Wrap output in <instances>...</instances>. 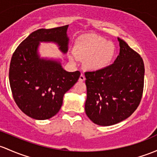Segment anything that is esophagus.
<instances>
[{
  "label": "esophagus",
  "mask_w": 157,
  "mask_h": 157,
  "mask_svg": "<svg viewBox=\"0 0 157 157\" xmlns=\"http://www.w3.org/2000/svg\"><path fill=\"white\" fill-rule=\"evenodd\" d=\"M85 76L83 75V74H80V78H79V81H80V82H83V81H84V80H85Z\"/></svg>",
  "instance_id": "esophagus-1"
}]
</instances>
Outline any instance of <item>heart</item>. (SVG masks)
I'll list each match as a JSON object with an SVG mask.
<instances>
[{
	"mask_svg": "<svg viewBox=\"0 0 157 157\" xmlns=\"http://www.w3.org/2000/svg\"><path fill=\"white\" fill-rule=\"evenodd\" d=\"M74 53L70 55L71 60L85 59L86 69L98 71L106 68L111 64L116 53V47L111 42L96 34H86L76 42Z\"/></svg>",
	"mask_w": 157,
	"mask_h": 157,
	"instance_id": "heart-1",
	"label": "heart"
}]
</instances>
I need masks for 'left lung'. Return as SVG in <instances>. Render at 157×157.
I'll list each match as a JSON object with an SVG mask.
<instances>
[{"label": "left lung", "mask_w": 157, "mask_h": 157, "mask_svg": "<svg viewBox=\"0 0 157 157\" xmlns=\"http://www.w3.org/2000/svg\"><path fill=\"white\" fill-rule=\"evenodd\" d=\"M120 54L112 65L86 72L85 111L94 123L108 126L131 116L141 101L144 89L142 58L119 38Z\"/></svg>", "instance_id": "obj_1"}]
</instances>
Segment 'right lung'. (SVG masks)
<instances>
[{"instance_id":"add662e5","label":"right lung","mask_w":157,"mask_h":157,"mask_svg":"<svg viewBox=\"0 0 157 157\" xmlns=\"http://www.w3.org/2000/svg\"><path fill=\"white\" fill-rule=\"evenodd\" d=\"M67 25L41 29L29 34L11 59L9 80L13 96L20 110L35 120H47L59 111L66 92L77 82L79 71H66L59 60L40 58V42L57 44L62 53L68 50Z\"/></svg>"}]
</instances>
